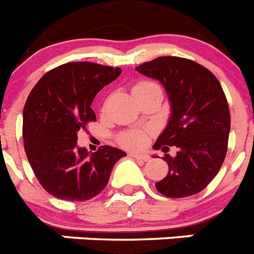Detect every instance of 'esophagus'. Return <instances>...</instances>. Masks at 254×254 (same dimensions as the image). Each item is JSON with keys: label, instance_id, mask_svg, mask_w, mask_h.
<instances>
[{"label": "esophagus", "instance_id": "obj_1", "mask_svg": "<svg viewBox=\"0 0 254 254\" xmlns=\"http://www.w3.org/2000/svg\"><path fill=\"white\" fill-rule=\"evenodd\" d=\"M132 158L137 159V160L141 161H147L150 159V156L147 154H141V152H132L131 154Z\"/></svg>", "mask_w": 254, "mask_h": 254}]
</instances>
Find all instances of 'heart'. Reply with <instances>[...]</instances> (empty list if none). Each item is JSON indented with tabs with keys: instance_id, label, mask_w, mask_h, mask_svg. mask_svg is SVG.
Segmentation results:
<instances>
[{
	"instance_id": "heart-1",
	"label": "heart",
	"mask_w": 254,
	"mask_h": 254,
	"mask_svg": "<svg viewBox=\"0 0 254 254\" xmlns=\"http://www.w3.org/2000/svg\"><path fill=\"white\" fill-rule=\"evenodd\" d=\"M158 86L155 82L151 81H140L133 86V91L138 90V89H143V87H152ZM118 141L122 146L127 147V149H140L142 147L147 141L146 132L142 129H129L126 131L118 137Z\"/></svg>"
}]
</instances>
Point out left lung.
<instances>
[{
	"label": "left lung",
	"mask_w": 254,
	"mask_h": 254,
	"mask_svg": "<svg viewBox=\"0 0 254 254\" xmlns=\"http://www.w3.org/2000/svg\"><path fill=\"white\" fill-rule=\"evenodd\" d=\"M163 84L172 114L154 149L165 154L169 172L155 187L161 194L182 198L196 194L216 177L228 151L230 112L223 87L210 69L182 57H158L136 67Z\"/></svg>",
	"instance_id": "1"
}]
</instances>
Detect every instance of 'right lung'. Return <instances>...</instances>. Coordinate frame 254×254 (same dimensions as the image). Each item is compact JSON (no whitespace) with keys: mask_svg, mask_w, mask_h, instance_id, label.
Instances as JSON below:
<instances>
[{"mask_svg":"<svg viewBox=\"0 0 254 254\" xmlns=\"http://www.w3.org/2000/svg\"><path fill=\"white\" fill-rule=\"evenodd\" d=\"M122 69L93 62H69L37 82L22 113L26 156L42 187L66 201H86L107 186L122 150L102 146L89 154L77 147V132L96 121L91 103Z\"/></svg>","mask_w":254,"mask_h":254,"instance_id":"obj_1","label":"right lung"}]
</instances>
